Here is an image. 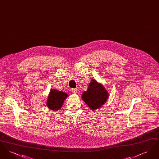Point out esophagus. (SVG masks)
Masks as SVG:
<instances>
[{"instance_id": "34e87169", "label": "esophagus", "mask_w": 159, "mask_h": 159, "mask_svg": "<svg viewBox=\"0 0 159 159\" xmlns=\"http://www.w3.org/2000/svg\"><path fill=\"white\" fill-rule=\"evenodd\" d=\"M77 91H78V90H77V88L74 89H73V93H77Z\"/></svg>"}]
</instances>
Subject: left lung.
<instances>
[{
  "label": "left lung",
  "mask_w": 159,
  "mask_h": 159,
  "mask_svg": "<svg viewBox=\"0 0 159 159\" xmlns=\"http://www.w3.org/2000/svg\"><path fill=\"white\" fill-rule=\"evenodd\" d=\"M108 97V92L104 86L95 79H92L87 91H84L82 99L92 110L94 111L103 106Z\"/></svg>",
  "instance_id": "left-lung-1"
}]
</instances>
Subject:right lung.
I'll use <instances>...</instances> for the list:
<instances>
[{"label": "right lung", "instance_id": "obj_1", "mask_svg": "<svg viewBox=\"0 0 159 159\" xmlns=\"http://www.w3.org/2000/svg\"><path fill=\"white\" fill-rule=\"evenodd\" d=\"M67 97V93L65 92L56 89H51L47 99V106L51 110H59Z\"/></svg>", "mask_w": 159, "mask_h": 159}]
</instances>
